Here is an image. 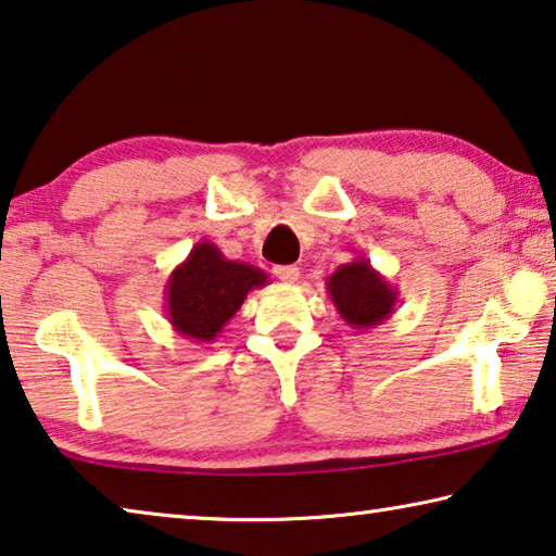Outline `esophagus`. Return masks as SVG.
Returning <instances> with one entry per match:
<instances>
[{"mask_svg":"<svg viewBox=\"0 0 556 556\" xmlns=\"http://www.w3.org/2000/svg\"><path fill=\"white\" fill-rule=\"evenodd\" d=\"M273 273H276V278L283 280V283H298V278H300L298 266H276L273 268Z\"/></svg>","mask_w":556,"mask_h":556,"instance_id":"1","label":"esophagus"}]
</instances>
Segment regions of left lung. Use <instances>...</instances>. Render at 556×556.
Returning a JSON list of instances; mask_svg holds the SVG:
<instances>
[{
	"instance_id": "left-lung-1",
	"label": "left lung",
	"mask_w": 556,
	"mask_h": 556,
	"mask_svg": "<svg viewBox=\"0 0 556 556\" xmlns=\"http://www.w3.org/2000/svg\"><path fill=\"white\" fill-rule=\"evenodd\" d=\"M325 286L342 320L354 330H369L384 323L399 300V290L362 256L342 263Z\"/></svg>"
}]
</instances>
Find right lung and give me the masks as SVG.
<instances>
[{
  "mask_svg": "<svg viewBox=\"0 0 556 556\" xmlns=\"http://www.w3.org/2000/svg\"><path fill=\"white\" fill-rule=\"evenodd\" d=\"M266 283V270L229 261L212 241H199L167 278V320L181 338L208 344L239 313L245 295Z\"/></svg>",
  "mask_w": 556,
  "mask_h": 556,
  "instance_id": "add662e5",
  "label": "right lung"
}]
</instances>
